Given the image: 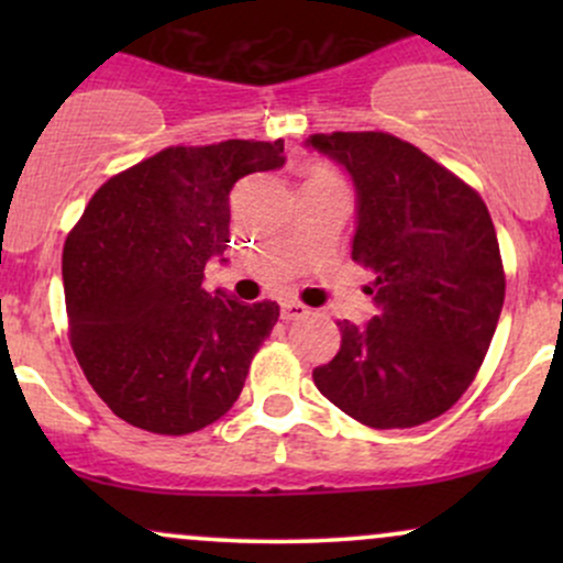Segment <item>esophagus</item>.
Masks as SVG:
<instances>
[{
	"label": "esophagus",
	"mask_w": 563,
	"mask_h": 563,
	"mask_svg": "<svg viewBox=\"0 0 563 563\" xmlns=\"http://www.w3.org/2000/svg\"><path fill=\"white\" fill-rule=\"evenodd\" d=\"M309 314V307H303L299 301H286L283 303V320H301Z\"/></svg>",
	"instance_id": "esophagus-1"
}]
</instances>
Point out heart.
<instances>
[{"mask_svg":"<svg viewBox=\"0 0 563 563\" xmlns=\"http://www.w3.org/2000/svg\"><path fill=\"white\" fill-rule=\"evenodd\" d=\"M309 179H335V177H333V174H328V172H322V169H318V172H314V174H312V177H309Z\"/></svg>","mask_w":563,"mask_h":563,"instance_id":"b5f03b06","label":"heart"}]
</instances>
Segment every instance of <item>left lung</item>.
Segmentation results:
<instances>
[{
    "instance_id": "obj_1",
    "label": "left lung",
    "mask_w": 563,
    "mask_h": 563,
    "mask_svg": "<svg viewBox=\"0 0 563 563\" xmlns=\"http://www.w3.org/2000/svg\"><path fill=\"white\" fill-rule=\"evenodd\" d=\"M357 190L352 260L376 273L378 314L339 322L341 349L312 371L322 397L371 429L448 412L479 371L506 299L500 245L474 187L386 132L312 134Z\"/></svg>"
}]
</instances>
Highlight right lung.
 <instances>
[{
	"mask_svg": "<svg viewBox=\"0 0 563 563\" xmlns=\"http://www.w3.org/2000/svg\"><path fill=\"white\" fill-rule=\"evenodd\" d=\"M283 164V140L166 147L108 179L70 230V346L121 421L192 434L241 397L280 307L235 301L222 288L209 294L203 269L230 243L238 179Z\"/></svg>",
	"mask_w": 563,
	"mask_h": 563,
	"instance_id": "1",
	"label": "right lung"
}]
</instances>
